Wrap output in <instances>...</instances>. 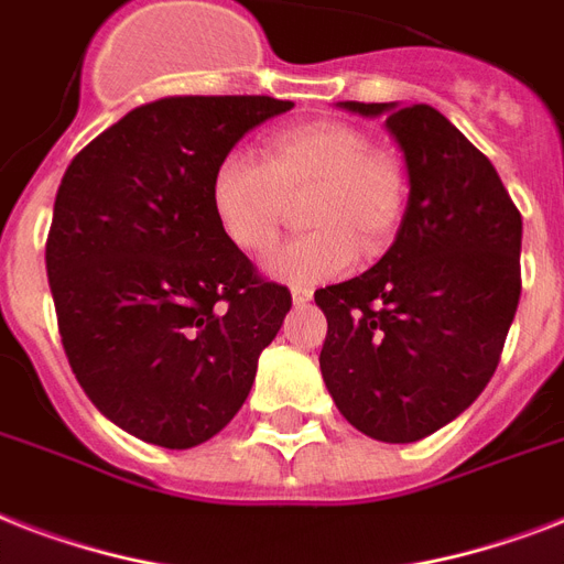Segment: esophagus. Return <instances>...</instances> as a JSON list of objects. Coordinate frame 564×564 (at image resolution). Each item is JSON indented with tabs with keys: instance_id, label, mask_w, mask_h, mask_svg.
<instances>
[{
	"instance_id": "1",
	"label": "esophagus",
	"mask_w": 564,
	"mask_h": 564,
	"mask_svg": "<svg viewBox=\"0 0 564 564\" xmlns=\"http://www.w3.org/2000/svg\"><path fill=\"white\" fill-rule=\"evenodd\" d=\"M292 301H295V304H310V301H313V290H304V286H295V290H292Z\"/></svg>"
}]
</instances>
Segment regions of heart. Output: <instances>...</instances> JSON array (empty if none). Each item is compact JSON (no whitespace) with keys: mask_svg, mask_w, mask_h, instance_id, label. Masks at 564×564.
Segmentation results:
<instances>
[{"mask_svg":"<svg viewBox=\"0 0 564 564\" xmlns=\"http://www.w3.org/2000/svg\"><path fill=\"white\" fill-rule=\"evenodd\" d=\"M304 198L301 219L313 228L263 260L272 278L316 286L383 251L401 221L406 181L392 154L371 149L366 131L339 119L281 128L265 140V161L230 149L213 170L210 207L221 234L246 254L272 246L286 198Z\"/></svg>","mask_w":564,"mask_h":564,"instance_id":"obj_1","label":"heart"}]
</instances>
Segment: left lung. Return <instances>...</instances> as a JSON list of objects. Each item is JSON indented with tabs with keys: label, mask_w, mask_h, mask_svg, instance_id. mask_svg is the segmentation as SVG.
<instances>
[{
	"label": "left lung",
	"mask_w": 564,
	"mask_h": 564,
	"mask_svg": "<svg viewBox=\"0 0 564 564\" xmlns=\"http://www.w3.org/2000/svg\"><path fill=\"white\" fill-rule=\"evenodd\" d=\"M339 108L386 117L410 195L369 272L316 292L327 316L318 366L354 427L406 445L468 410L498 369L521 299V213L489 158L436 108Z\"/></svg>",
	"instance_id": "1"
}]
</instances>
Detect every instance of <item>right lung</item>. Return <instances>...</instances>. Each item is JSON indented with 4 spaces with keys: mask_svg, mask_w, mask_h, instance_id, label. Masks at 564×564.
I'll use <instances>...</instances> for the list:
<instances>
[{
    "mask_svg": "<svg viewBox=\"0 0 564 564\" xmlns=\"http://www.w3.org/2000/svg\"><path fill=\"white\" fill-rule=\"evenodd\" d=\"M292 101L172 96L101 131L57 187L46 274L61 343L96 410L187 451L246 403L290 313L210 207L216 163Z\"/></svg>",
    "mask_w": 564,
    "mask_h": 564,
    "instance_id": "right-lung-1",
    "label": "right lung"
}]
</instances>
